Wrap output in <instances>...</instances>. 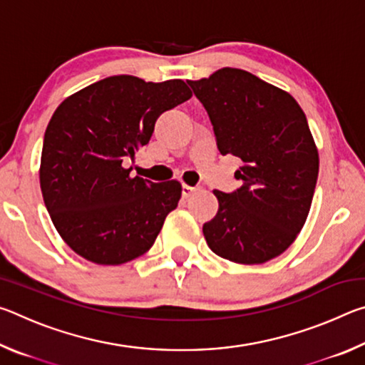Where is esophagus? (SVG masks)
Here are the masks:
<instances>
[{"label": "esophagus", "instance_id": "obj_1", "mask_svg": "<svg viewBox=\"0 0 365 365\" xmlns=\"http://www.w3.org/2000/svg\"><path fill=\"white\" fill-rule=\"evenodd\" d=\"M196 190H197V187H190V185H183L182 195H183V197H188V196L193 195Z\"/></svg>", "mask_w": 365, "mask_h": 365}]
</instances>
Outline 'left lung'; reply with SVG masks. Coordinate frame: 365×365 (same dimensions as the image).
<instances>
[{"label": "left lung", "instance_id": "8db88e82", "mask_svg": "<svg viewBox=\"0 0 365 365\" xmlns=\"http://www.w3.org/2000/svg\"><path fill=\"white\" fill-rule=\"evenodd\" d=\"M211 119L220 154L243 160L233 193L214 190L219 211L202 225L215 255L262 264L289 248L311 209L319 153L294 98L252 73L224 67L188 80Z\"/></svg>", "mask_w": 365, "mask_h": 365}]
</instances>
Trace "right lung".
Returning <instances> with one entry per match:
<instances>
[{"instance_id":"obj_1","label":"right lung","mask_w":365,"mask_h":365,"mask_svg":"<svg viewBox=\"0 0 365 365\" xmlns=\"http://www.w3.org/2000/svg\"><path fill=\"white\" fill-rule=\"evenodd\" d=\"M190 98L183 80L114 76L54 110L43 140L40 187L58 233L78 256L119 265L154 245L182 185L130 177L123 163L148 145L164 110Z\"/></svg>"}]
</instances>
